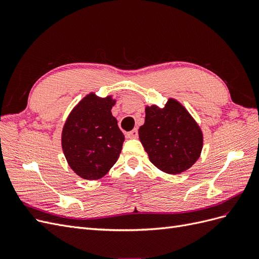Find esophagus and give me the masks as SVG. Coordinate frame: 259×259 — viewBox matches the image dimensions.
<instances>
[{
    "instance_id": "esophagus-1",
    "label": "esophagus",
    "mask_w": 259,
    "mask_h": 259,
    "mask_svg": "<svg viewBox=\"0 0 259 259\" xmlns=\"http://www.w3.org/2000/svg\"><path fill=\"white\" fill-rule=\"evenodd\" d=\"M126 136H127V138H137V136H138L137 128H134L133 131L128 132L127 134H126Z\"/></svg>"
}]
</instances>
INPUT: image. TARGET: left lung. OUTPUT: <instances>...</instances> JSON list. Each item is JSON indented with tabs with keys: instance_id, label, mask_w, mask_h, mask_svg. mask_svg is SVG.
Listing matches in <instances>:
<instances>
[{
	"instance_id": "8db88e82",
	"label": "left lung",
	"mask_w": 259,
	"mask_h": 259,
	"mask_svg": "<svg viewBox=\"0 0 259 259\" xmlns=\"http://www.w3.org/2000/svg\"><path fill=\"white\" fill-rule=\"evenodd\" d=\"M138 134L151 163L167 174L190 168L203 146L199 125L174 99H168L162 109L147 107L145 124Z\"/></svg>"
}]
</instances>
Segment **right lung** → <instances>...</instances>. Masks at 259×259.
Here are the masks:
<instances>
[{"mask_svg":"<svg viewBox=\"0 0 259 259\" xmlns=\"http://www.w3.org/2000/svg\"><path fill=\"white\" fill-rule=\"evenodd\" d=\"M114 104L110 96L99 98L90 94L70 113L62 130L66 159L84 179L101 178L119 159L124 135L111 113Z\"/></svg>","mask_w":259,"mask_h":259,"instance_id":"obj_1","label":"right lung"}]
</instances>
